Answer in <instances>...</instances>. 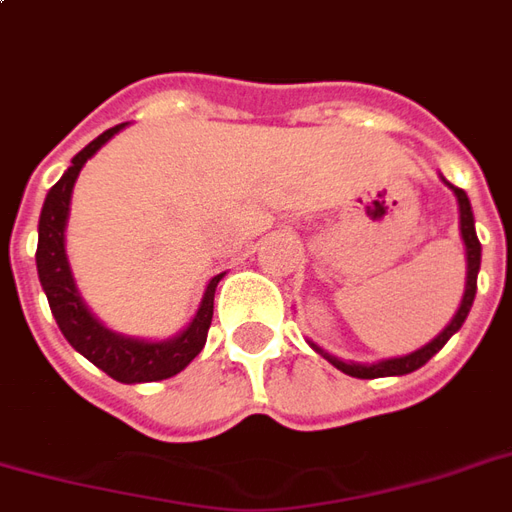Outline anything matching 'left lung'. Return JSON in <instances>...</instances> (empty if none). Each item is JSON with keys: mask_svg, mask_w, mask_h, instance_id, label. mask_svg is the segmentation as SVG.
<instances>
[{"mask_svg": "<svg viewBox=\"0 0 512 512\" xmlns=\"http://www.w3.org/2000/svg\"><path fill=\"white\" fill-rule=\"evenodd\" d=\"M445 181V179H442ZM448 184V181H445ZM453 195L458 200V230H461V241H464V249H467V285H464V298H461V304H458L456 314H453V320H450L442 331L431 339L429 344H423L420 350L410 352V355H399V358H385V361L377 363H358V361H342V358H336L331 352H325L323 347H317L314 342L312 350L320 352L325 361L333 363L339 372L350 374V377H358V380H374V377H401V374H410L415 369H420L423 363H429L434 355H437L445 342H448L450 336L464 325L467 320L469 309H472V301H475V293H478V271H480V241L478 233H475V217H472V206H469V198L464 189L453 187Z\"/></svg>", "mask_w": 512, "mask_h": 512, "instance_id": "obj_1", "label": "left lung"}]
</instances>
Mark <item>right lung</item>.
<instances>
[{"instance_id":"add662e5","label":"right lung","mask_w":512,"mask_h":512,"mask_svg":"<svg viewBox=\"0 0 512 512\" xmlns=\"http://www.w3.org/2000/svg\"><path fill=\"white\" fill-rule=\"evenodd\" d=\"M127 124H116L105 130L100 138H94L86 149H81L73 157V165L64 170V176L45 195L43 211H40V225H37V276L48 295V306L54 314L59 331L64 339L81 352L86 361H92L97 369L113 377V380L127 382H157L168 380L181 369H187L192 358L203 350L208 336V325L214 317V293H217L219 279L225 274H217L206 285V293L200 298V306L195 317L189 320L184 331H179L170 339H138V336H124V333L111 331L102 325L86 306V301L78 293L73 279V268L67 260L64 249V227L70 217V198L78 173L92 160L94 154L108 143Z\"/></svg>"}]
</instances>
